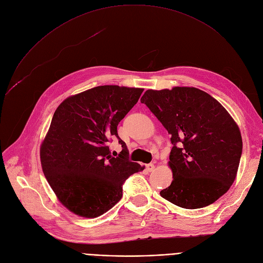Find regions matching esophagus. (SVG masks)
<instances>
[{
    "instance_id": "1",
    "label": "esophagus",
    "mask_w": 263,
    "mask_h": 263,
    "mask_svg": "<svg viewBox=\"0 0 263 263\" xmlns=\"http://www.w3.org/2000/svg\"><path fill=\"white\" fill-rule=\"evenodd\" d=\"M146 168H147L148 172H154V170H155V164H154V163L147 164V165H146Z\"/></svg>"
}]
</instances>
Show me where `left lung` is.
Instances as JSON below:
<instances>
[{
    "instance_id": "8db88e82",
    "label": "left lung",
    "mask_w": 263,
    "mask_h": 263,
    "mask_svg": "<svg viewBox=\"0 0 263 263\" xmlns=\"http://www.w3.org/2000/svg\"><path fill=\"white\" fill-rule=\"evenodd\" d=\"M174 145L168 166L171 185L160 195L184 209L217 200L237 177L242 136L237 122L213 97L195 87L148 89L141 98Z\"/></svg>"
}]
</instances>
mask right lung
Returning a JSON list of instances; mask_svg holds the SVG:
<instances>
[{
	"label": "right lung",
	"instance_id": "add662e5",
	"mask_svg": "<svg viewBox=\"0 0 263 263\" xmlns=\"http://www.w3.org/2000/svg\"><path fill=\"white\" fill-rule=\"evenodd\" d=\"M143 88L103 85L66 98L55 110L40 145L43 172L59 201L86 218L98 217L122 197V184L144 170L128 159L117 126L139 101ZM115 135L123 147L110 156L108 140Z\"/></svg>",
	"mask_w": 263,
	"mask_h": 263
}]
</instances>
